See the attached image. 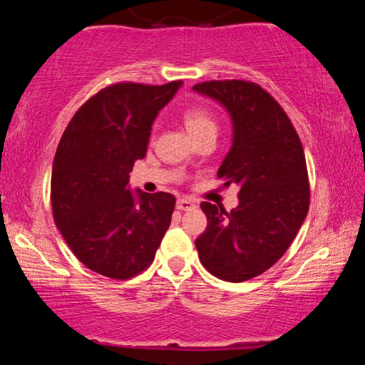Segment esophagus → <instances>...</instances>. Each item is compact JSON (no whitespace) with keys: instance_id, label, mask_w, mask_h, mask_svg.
<instances>
[{"instance_id":"1","label":"esophagus","mask_w":365,"mask_h":365,"mask_svg":"<svg viewBox=\"0 0 365 365\" xmlns=\"http://www.w3.org/2000/svg\"><path fill=\"white\" fill-rule=\"evenodd\" d=\"M176 207L179 209V211H189V209L196 207V204H194L192 199H189V197H179L176 201Z\"/></svg>"}]
</instances>
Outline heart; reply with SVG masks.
I'll list each match as a JSON object with an SVG mask.
<instances>
[{
  "instance_id": "heart-1",
  "label": "heart",
  "mask_w": 365,
  "mask_h": 365,
  "mask_svg": "<svg viewBox=\"0 0 365 365\" xmlns=\"http://www.w3.org/2000/svg\"><path fill=\"white\" fill-rule=\"evenodd\" d=\"M182 123L192 139L202 134L214 133L216 134V121L209 109L204 106H191L182 113Z\"/></svg>"
}]
</instances>
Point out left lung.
Listing matches in <instances>:
<instances>
[{"label":"left lung","mask_w":365,"mask_h":365,"mask_svg":"<svg viewBox=\"0 0 365 365\" xmlns=\"http://www.w3.org/2000/svg\"><path fill=\"white\" fill-rule=\"evenodd\" d=\"M192 89L217 101L231 118L232 144L217 178L224 187H239L231 212L201 204L207 227L196 249L212 276L244 282L284 256L307 216L306 156L291 119L256 83L206 81Z\"/></svg>","instance_id":"left-lung-1"}]
</instances>
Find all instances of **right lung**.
<instances>
[{"instance_id":"right-lung-1","label":"right lung","mask_w":365,"mask_h":365,"mask_svg":"<svg viewBox=\"0 0 365 365\" xmlns=\"http://www.w3.org/2000/svg\"><path fill=\"white\" fill-rule=\"evenodd\" d=\"M182 81L118 83L78 109L58 144L51 173L54 222L91 271L129 279L153 262L176 197L129 189L134 161L146 156L158 113Z\"/></svg>"}]
</instances>
